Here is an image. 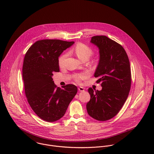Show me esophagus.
Segmentation results:
<instances>
[{"instance_id":"34e87169","label":"esophagus","mask_w":154,"mask_h":154,"mask_svg":"<svg viewBox=\"0 0 154 154\" xmlns=\"http://www.w3.org/2000/svg\"><path fill=\"white\" fill-rule=\"evenodd\" d=\"M78 90H79V91H85V89H84V88H83V87H78Z\"/></svg>"}]
</instances>
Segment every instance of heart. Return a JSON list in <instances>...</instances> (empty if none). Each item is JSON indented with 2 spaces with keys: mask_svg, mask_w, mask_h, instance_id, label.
Segmentation results:
<instances>
[{
  "mask_svg": "<svg viewBox=\"0 0 154 154\" xmlns=\"http://www.w3.org/2000/svg\"><path fill=\"white\" fill-rule=\"evenodd\" d=\"M73 51L76 54L78 57L82 60L84 59H88L93 54L92 49L87 44L82 43H78L75 45L73 48ZM67 53H63L58 58V63L60 67H63L65 65V60L67 57ZM87 73L77 74L75 76V80L77 82H80L82 79L87 76Z\"/></svg>",
  "mask_w": 154,
  "mask_h": 154,
  "instance_id": "b5f03b06",
  "label": "heart"
}]
</instances>
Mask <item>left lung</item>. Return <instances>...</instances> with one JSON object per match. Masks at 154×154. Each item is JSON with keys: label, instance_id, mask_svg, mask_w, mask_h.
Returning a JSON list of instances; mask_svg holds the SVG:
<instances>
[{"label": "left lung", "instance_id": "left-lung-1", "mask_svg": "<svg viewBox=\"0 0 154 154\" xmlns=\"http://www.w3.org/2000/svg\"><path fill=\"white\" fill-rule=\"evenodd\" d=\"M91 43L99 48L100 60L94 76L99 79L101 91L88 89L91 95L87 104L88 114L98 121L116 116L126 101L131 87V70L124 48L104 35L91 38Z\"/></svg>", "mask_w": 154, "mask_h": 154}]
</instances>
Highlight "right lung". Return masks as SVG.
<instances>
[{
	"mask_svg": "<svg viewBox=\"0 0 154 154\" xmlns=\"http://www.w3.org/2000/svg\"><path fill=\"white\" fill-rule=\"evenodd\" d=\"M74 42L45 39L37 41L26 51L23 63L22 78L27 101L42 119L53 122L65 114L78 88L67 84L57 87L52 78L59 72L58 58Z\"/></svg>",
	"mask_w": 154,
	"mask_h": 154,
	"instance_id": "obj_1",
	"label": "right lung"
}]
</instances>
